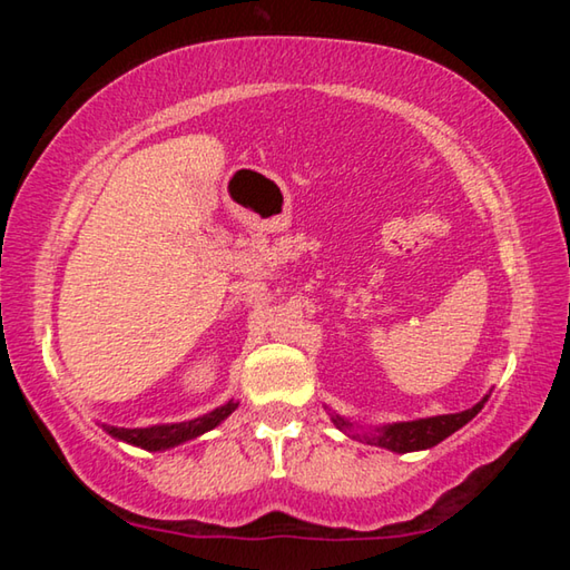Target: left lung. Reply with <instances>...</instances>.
I'll return each mask as SVG.
<instances>
[{
  "label": "left lung",
  "mask_w": 570,
  "mask_h": 570,
  "mask_svg": "<svg viewBox=\"0 0 570 570\" xmlns=\"http://www.w3.org/2000/svg\"><path fill=\"white\" fill-rule=\"evenodd\" d=\"M485 402H488V397H482L475 407H470L465 412H455V414H438V417H428V420L394 422V424H387V428H380L374 438L366 435L364 440H370L380 448H387L392 452L428 450L432 445H438V442H442L445 438H450L452 432H458L462 424H468L482 410V404ZM334 424L340 430L350 428V422H344L342 417H334Z\"/></svg>",
  "instance_id": "1"
}]
</instances>
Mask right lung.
<instances>
[{
    "label": "right lung",
    "instance_id": "add662e5",
    "mask_svg": "<svg viewBox=\"0 0 570 570\" xmlns=\"http://www.w3.org/2000/svg\"><path fill=\"white\" fill-rule=\"evenodd\" d=\"M236 410L234 402L224 404L214 412L204 414V417L190 420V422H178V424H156V428H140V430H128V428H105L112 438L130 442V445L146 448V450H166L173 445H180V442L193 440L204 432L214 430L220 420H226L230 412Z\"/></svg>",
    "mask_w": 570,
    "mask_h": 570
}]
</instances>
